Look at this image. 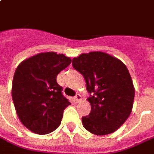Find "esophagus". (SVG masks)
<instances>
[{
	"label": "esophagus",
	"mask_w": 154,
	"mask_h": 154,
	"mask_svg": "<svg viewBox=\"0 0 154 154\" xmlns=\"http://www.w3.org/2000/svg\"><path fill=\"white\" fill-rule=\"evenodd\" d=\"M74 100H75V102H76V103L80 102V101L82 100V96L80 94H77L75 97H74Z\"/></svg>",
	"instance_id": "esophagus-1"
}]
</instances>
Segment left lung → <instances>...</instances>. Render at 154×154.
Here are the masks:
<instances>
[{
    "label": "left lung",
    "mask_w": 154,
    "mask_h": 154,
    "mask_svg": "<svg viewBox=\"0 0 154 154\" xmlns=\"http://www.w3.org/2000/svg\"><path fill=\"white\" fill-rule=\"evenodd\" d=\"M74 68L83 75L91 112L82 118L89 132L103 136L115 132L132 110L135 88L125 65L102 51L83 53L72 59Z\"/></svg>",
    "instance_id": "1"
}]
</instances>
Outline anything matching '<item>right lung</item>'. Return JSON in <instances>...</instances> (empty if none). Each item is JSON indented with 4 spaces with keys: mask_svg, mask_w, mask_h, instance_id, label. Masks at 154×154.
Masks as SVG:
<instances>
[{
    "mask_svg": "<svg viewBox=\"0 0 154 154\" xmlns=\"http://www.w3.org/2000/svg\"><path fill=\"white\" fill-rule=\"evenodd\" d=\"M72 59L56 52H42L25 59L16 69L11 97L16 112L26 128L38 135L54 131L64 109L71 104L62 95L56 77Z\"/></svg>",
    "mask_w": 154,
    "mask_h": 154,
    "instance_id": "add662e5",
    "label": "right lung"
}]
</instances>
